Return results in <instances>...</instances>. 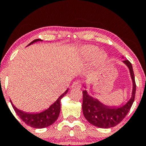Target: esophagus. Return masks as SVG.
I'll return each mask as SVG.
<instances>
[{
	"mask_svg": "<svg viewBox=\"0 0 146 146\" xmlns=\"http://www.w3.org/2000/svg\"><path fill=\"white\" fill-rule=\"evenodd\" d=\"M81 86H82V84H81V82L80 81H75L73 82V85H72V88H80Z\"/></svg>",
	"mask_w": 146,
	"mask_h": 146,
	"instance_id": "34e87169",
	"label": "esophagus"
}]
</instances>
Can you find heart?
Here are the masks:
<instances>
[{"label":"heart","instance_id":"obj_1","mask_svg":"<svg viewBox=\"0 0 146 146\" xmlns=\"http://www.w3.org/2000/svg\"><path fill=\"white\" fill-rule=\"evenodd\" d=\"M99 49L97 47L93 46V45H86L82 47V52L84 56L86 58H90L93 56L96 55L99 53ZM106 59V56L103 53L100 54L99 57V62H102Z\"/></svg>","mask_w":146,"mask_h":146}]
</instances>
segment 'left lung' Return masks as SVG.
<instances>
[{
  "label": "left lung",
  "mask_w": 146,
  "mask_h": 146,
  "mask_svg": "<svg viewBox=\"0 0 146 146\" xmlns=\"http://www.w3.org/2000/svg\"><path fill=\"white\" fill-rule=\"evenodd\" d=\"M123 58L122 57V58ZM122 62L129 68L133 82L132 95L127 103L120 106H108L102 103L96 98L89 95L86 90L82 92V110L84 115L88 122L92 125L103 129L114 127L126 117L132 107L136 92L135 75L131 63L128 60H124ZM84 88H86V86H84Z\"/></svg>",
  "instance_id": "1"
}]
</instances>
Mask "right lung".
Instances as JSON below:
<instances>
[{"mask_svg": "<svg viewBox=\"0 0 146 146\" xmlns=\"http://www.w3.org/2000/svg\"><path fill=\"white\" fill-rule=\"evenodd\" d=\"M37 41H42L41 39L37 38L33 41L30 43L28 46L30 45L33 44ZM68 89H67L65 92L61 94L59 98L54 102L53 104L50 106V108H47L44 111L40 112V113H29V112L23 111L22 110L17 109L15 105H13L11 101H10L11 103L12 107L13 110H15V113L17 114L20 118H21L23 122L30 126L35 129H43V128L47 127L52 125L56 122L58 117L59 116L60 111V101L61 99L66 95V93L68 92Z\"/></svg>", "mask_w": 146, "mask_h": 146, "instance_id": "obj_1", "label": "right lung"}]
</instances>
